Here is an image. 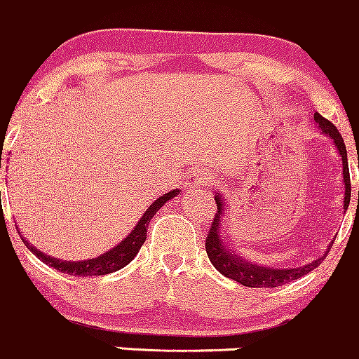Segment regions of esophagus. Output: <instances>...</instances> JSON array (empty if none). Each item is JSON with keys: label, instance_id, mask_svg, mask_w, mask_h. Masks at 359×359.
Masks as SVG:
<instances>
[{"label": "esophagus", "instance_id": "1", "mask_svg": "<svg viewBox=\"0 0 359 359\" xmlns=\"http://www.w3.org/2000/svg\"><path fill=\"white\" fill-rule=\"evenodd\" d=\"M208 183H210V178H208L203 171H193L187 178V190L193 191V188L203 187V184H208Z\"/></svg>", "mask_w": 359, "mask_h": 359}]
</instances>
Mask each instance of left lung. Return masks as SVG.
I'll return each mask as SVG.
<instances>
[{"mask_svg":"<svg viewBox=\"0 0 359 359\" xmlns=\"http://www.w3.org/2000/svg\"><path fill=\"white\" fill-rule=\"evenodd\" d=\"M313 120H316V126L320 128V132L324 135L331 137L334 147H336L337 154L342 161V183H344V212L348 210L349 200H351V181H349V168H348V151H346L344 140L337 128L329 122L327 118H324L320 114H313ZM358 201H359V191H358ZM215 203H217V213L213 224L210 227V232L207 236V255L213 268L219 273H222L224 276L231 278V280L237 281V283L244 285L249 288H276L281 285L288 283L292 280H299L300 276L307 275V273L316 269L320 264L322 259H325L327 252L331 251L332 243L327 245L325 252L317 259L310 261V263L304 264V266H295V268H271V266H261V264L251 263V261L244 259L239 252H236L231 248V244H227L225 237L222 236V225L225 220V200L222 193H215Z\"/></svg>","mask_w":359,"mask_h":359,"instance_id":"left-lung-1","label":"left lung"}]
</instances>
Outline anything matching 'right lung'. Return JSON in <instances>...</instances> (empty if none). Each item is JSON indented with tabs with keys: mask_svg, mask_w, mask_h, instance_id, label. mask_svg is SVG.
Wrapping results in <instances>:
<instances>
[{
	"mask_svg": "<svg viewBox=\"0 0 359 359\" xmlns=\"http://www.w3.org/2000/svg\"><path fill=\"white\" fill-rule=\"evenodd\" d=\"M176 195H180V190H171L169 193H164L163 196L156 198L151 205L147 207V210L144 212V215L140 217L139 222L135 224V227L132 229L130 233H127L118 244L114 245L110 251L103 252V255L91 257V259H83V261H64V259H57V257H52L46 252L39 251L35 245H32L25 237L20 233L22 237L23 244L27 245L28 251L34 252L35 256L39 257L42 263H46L47 266L57 269L60 273H66V275L71 276H102V275H108V273H115L118 269H122L123 266H127L132 259L137 256V252L140 251V245L146 243L147 239V227L149 222H151L152 217L156 215V212L163 207L164 203H168L169 200L175 198ZM1 198V193H0ZM18 231V227H17Z\"/></svg>",
	"mask_w": 359,
	"mask_h": 359,
	"instance_id": "obj_1",
	"label": "right lung"
}]
</instances>
